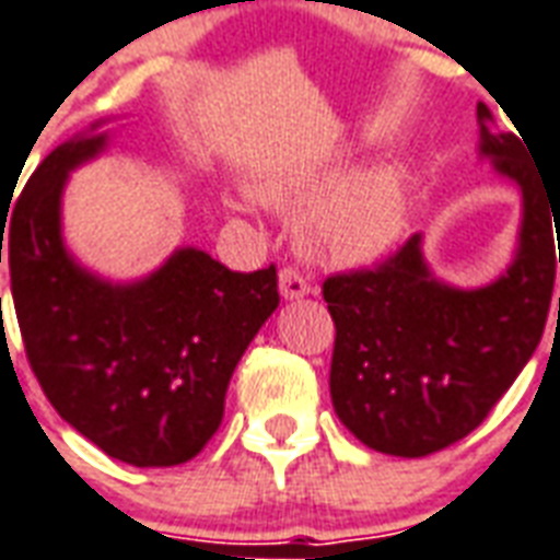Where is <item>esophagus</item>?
Segmentation results:
<instances>
[{"label": "esophagus", "instance_id": "esophagus-1", "mask_svg": "<svg viewBox=\"0 0 560 560\" xmlns=\"http://www.w3.org/2000/svg\"><path fill=\"white\" fill-rule=\"evenodd\" d=\"M308 291H312V284H308L296 269H281L279 272V293H281V300H303V296H308Z\"/></svg>", "mask_w": 560, "mask_h": 560}]
</instances>
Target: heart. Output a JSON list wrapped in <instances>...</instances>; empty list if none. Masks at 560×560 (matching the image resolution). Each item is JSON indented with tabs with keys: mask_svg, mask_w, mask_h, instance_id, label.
Masks as SVG:
<instances>
[{
	"mask_svg": "<svg viewBox=\"0 0 560 560\" xmlns=\"http://www.w3.org/2000/svg\"><path fill=\"white\" fill-rule=\"evenodd\" d=\"M339 151L293 160L267 172L254 194L272 209L293 212L296 242L308 257L330 264H375L390 254L409 226V175L397 160H378L339 182Z\"/></svg>",
	"mask_w": 560,
	"mask_h": 560,
	"instance_id": "obj_1",
	"label": "heart"
}]
</instances>
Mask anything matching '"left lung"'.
<instances>
[{
	"instance_id": "obj_1",
	"label": "left lung",
	"mask_w": 560,
	"mask_h": 560,
	"mask_svg": "<svg viewBox=\"0 0 560 560\" xmlns=\"http://www.w3.org/2000/svg\"><path fill=\"white\" fill-rule=\"evenodd\" d=\"M476 120L479 160L522 197L506 269L476 288L443 281L424 257V236L416 233L385 267L324 281L336 324L334 409L382 455L421 457L464 440L525 370L546 327L555 240L560 248V190L542 185L525 139L498 130L485 103Z\"/></svg>"
}]
</instances>
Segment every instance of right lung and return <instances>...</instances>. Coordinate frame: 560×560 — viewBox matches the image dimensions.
Returning a JSON list of instances; mask_svg holds the SVG:
<instances>
[{
	"instance_id": "obj_1",
	"label": "right lung",
	"mask_w": 560,
	"mask_h": 560,
	"mask_svg": "<svg viewBox=\"0 0 560 560\" xmlns=\"http://www.w3.org/2000/svg\"><path fill=\"white\" fill-rule=\"evenodd\" d=\"M112 117L57 144L0 214L26 358L62 421L132 467L185 464L224 418L230 375L279 306L276 267L233 272L178 245L158 269L115 281L62 236L69 175L103 158ZM2 303V296H0Z\"/></svg>"
}]
</instances>
